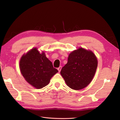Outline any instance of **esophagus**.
Returning a JSON list of instances; mask_svg holds the SVG:
<instances>
[{"mask_svg": "<svg viewBox=\"0 0 120 120\" xmlns=\"http://www.w3.org/2000/svg\"><path fill=\"white\" fill-rule=\"evenodd\" d=\"M61 68H62V67H61V66H60L59 68H57V70H58V71H59V72H60V71H61Z\"/></svg>", "mask_w": 120, "mask_h": 120, "instance_id": "1", "label": "esophagus"}]
</instances>
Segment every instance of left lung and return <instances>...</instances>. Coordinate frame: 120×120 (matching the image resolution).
<instances>
[{
    "instance_id": "8db88e82",
    "label": "left lung",
    "mask_w": 120,
    "mask_h": 120,
    "mask_svg": "<svg viewBox=\"0 0 120 120\" xmlns=\"http://www.w3.org/2000/svg\"><path fill=\"white\" fill-rule=\"evenodd\" d=\"M97 66L98 60L94 53L81 48L69 54L68 63L61 69L60 74L68 86L79 90L91 82Z\"/></svg>"
}]
</instances>
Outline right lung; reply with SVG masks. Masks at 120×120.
<instances>
[{
	"label": "right lung",
	"mask_w": 120,
	"mask_h": 120,
	"mask_svg": "<svg viewBox=\"0 0 120 120\" xmlns=\"http://www.w3.org/2000/svg\"><path fill=\"white\" fill-rule=\"evenodd\" d=\"M19 68L25 80L38 89L48 85L50 79L58 72L45 53H39L37 48L23 54L20 60Z\"/></svg>",
	"instance_id": "1"
}]
</instances>
